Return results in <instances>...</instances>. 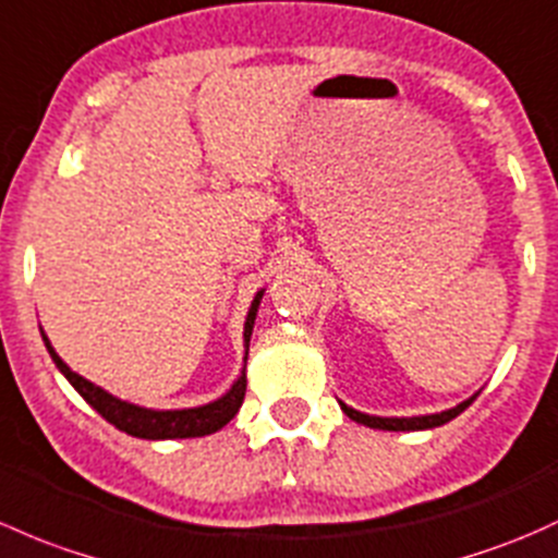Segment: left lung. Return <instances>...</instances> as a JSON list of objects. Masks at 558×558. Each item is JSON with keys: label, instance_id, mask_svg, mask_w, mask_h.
Masks as SVG:
<instances>
[{"label": "left lung", "instance_id": "8db88e82", "mask_svg": "<svg viewBox=\"0 0 558 558\" xmlns=\"http://www.w3.org/2000/svg\"><path fill=\"white\" fill-rule=\"evenodd\" d=\"M476 396H478V392H476ZM476 396H471V398H468V401L457 403V407L447 409V412L420 414V417H377V414L357 412V409L348 407V403H342V401H339V407H342V412L348 414V417L353 420V422H357V425L374 427V430H430V427L447 425V422L454 420L457 414L465 412V409L471 407L473 401H476Z\"/></svg>", "mask_w": 558, "mask_h": 558}]
</instances>
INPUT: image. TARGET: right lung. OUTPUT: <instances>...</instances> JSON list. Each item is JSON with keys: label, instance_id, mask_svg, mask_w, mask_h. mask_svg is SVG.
Listing matches in <instances>:
<instances>
[{"label": "right lung", "instance_id": "right-lung-1", "mask_svg": "<svg viewBox=\"0 0 558 558\" xmlns=\"http://www.w3.org/2000/svg\"><path fill=\"white\" fill-rule=\"evenodd\" d=\"M264 289L256 291L254 302H251L248 315H245V326H243V344H245V357L248 361V344H251V331H254V320L256 313H259V304H262ZM43 342L50 353L52 363L58 366V372L72 383L74 390L101 414L104 420L111 422L117 430L128 433V436H136V438H146V441H166V438H201V436H210V433L221 430V427L230 422L238 409L243 407V398H245V366L240 372V377L234 379L230 390L225 392L221 398L216 401L203 403V407H192V409H146L138 407V403L131 401H122V398L111 396V392L104 390V387L93 385L90 379L80 377L77 372L66 366L61 361V355L52 350L50 339L43 331Z\"/></svg>", "mask_w": 558, "mask_h": 558}]
</instances>
